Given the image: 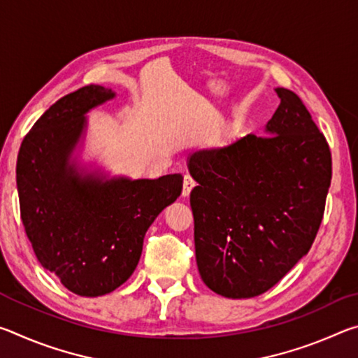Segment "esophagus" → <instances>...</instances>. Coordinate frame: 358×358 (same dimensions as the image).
I'll return each instance as SVG.
<instances>
[{
    "label": "esophagus",
    "instance_id": "1",
    "mask_svg": "<svg viewBox=\"0 0 358 358\" xmlns=\"http://www.w3.org/2000/svg\"><path fill=\"white\" fill-rule=\"evenodd\" d=\"M196 186V180H194L191 175H185V180H183V191H181V194H183V196L186 197V196H189V192H191V189L192 187Z\"/></svg>",
    "mask_w": 358,
    "mask_h": 358
}]
</instances>
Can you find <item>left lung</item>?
<instances>
[{
    "label": "left lung",
    "instance_id": "left-lung-1",
    "mask_svg": "<svg viewBox=\"0 0 358 358\" xmlns=\"http://www.w3.org/2000/svg\"><path fill=\"white\" fill-rule=\"evenodd\" d=\"M280 96L265 136L189 156L194 243L203 282L227 299L275 286L308 254L322 222L331 153L294 92Z\"/></svg>",
    "mask_w": 358,
    "mask_h": 358
}]
</instances>
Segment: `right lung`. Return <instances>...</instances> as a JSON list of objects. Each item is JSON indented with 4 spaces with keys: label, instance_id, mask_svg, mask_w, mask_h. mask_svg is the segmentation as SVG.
<instances>
[{
    "label": "right lung",
    "instance_id": "obj_1",
    "mask_svg": "<svg viewBox=\"0 0 358 358\" xmlns=\"http://www.w3.org/2000/svg\"><path fill=\"white\" fill-rule=\"evenodd\" d=\"M113 98L101 85L66 94L36 121L17 157L20 217L36 257L82 296L106 295L128 281L148 227L183 187L180 173L106 180L71 164L85 113Z\"/></svg>",
    "mask_w": 358,
    "mask_h": 358
}]
</instances>
